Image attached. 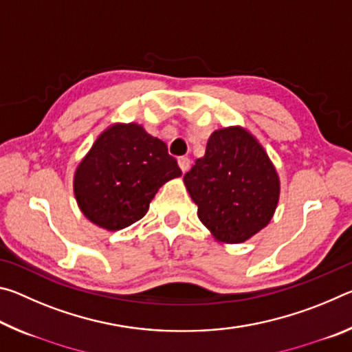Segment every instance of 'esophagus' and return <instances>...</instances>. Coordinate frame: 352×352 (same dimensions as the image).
I'll list each match as a JSON object with an SVG mask.
<instances>
[{"mask_svg":"<svg viewBox=\"0 0 352 352\" xmlns=\"http://www.w3.org/2000/svg\"><path fill=\"white\" fill-rule=\"evenodd\" d=\"M189 164H190L189 158H186V157L178 158V166H180V169H182L183 174H186V172L189 170Z\"/></svg>","mask_w":352,"mask_h":352,"instance_id":"34e87169","label":"esophagus"}]
</instances>
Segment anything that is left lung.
<instances>
[{
  "label": "left lung",
  "instance_id": "left-lung-1",
  "mask_svg": "<svg viewBox=\"0 0 352 352\" xmlns=\"http://www.w3.org/2000/svg\"><path fill=\"white\" fill-rule=\"evenodd\" d=\"M197 216L222 243H242L270 223L281 183L275 164L245 127L214 130L205 157L183 177Z\"/></svg>",
  "mask_w": 352,
  "mask_h": 352
}]
</instances>
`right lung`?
Here are the masks:
<instances>
[{"label": "right lung", "instance_id": "right-lung-1", "mask_svg": "<svg viewBox=\"0 0 352 352\" xmlns=\"http://www.w3.org/2000/svg\"><path fill=\"white\" fill-rule=\"evenodd\" d=\"M178 177L177 160L162 140L138 122H115L77 164L73 190L91 223L119 231L144 217L158 189Z\"/></svg>", "mask_w": 352, "mask_h": 352}]
</instances>
